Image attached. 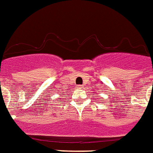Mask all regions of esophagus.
<instances>
[{
  "label": "esophagus",
  "mask_w": 153,
  "mask_h": 153,
  "mask_svg": "<svg viewBox=\"0 0 153 153\" xmlns=\"http://www.w3.org/2000/svg\"><path fill=\"white\" fill-rule=\"evenodd\" d=\"M78 87H79V88H80V89H83L84 86H83V85H79Z\"/></svg>",
  "instance_id": "obj_1"
}]
</instances>
